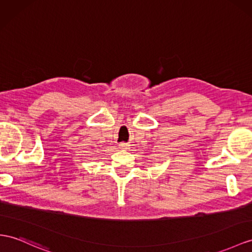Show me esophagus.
I'll list each match as a JSON object with an SVG mask.
<instances>
[{
	"instance_id": "1",
	"label": "esophagus",
	"mask_w": 252,
	"mask_h": 252,
	"mask_svg": "<svg viewBox=\"0 0 252 252\" xmlns=\"http://www.w3.org/2000/svg\"><path fill=\"white\" fill-rule=\"evenodd\" d=\"M119 148H120V149H122V150H126V149H127V144L121 143V144H119Z\"/></svg>"
}]
</instances>
